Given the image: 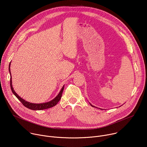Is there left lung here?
<instances>
[{
  "label": "left lung",
  "instance_id": "obj_1",
  "mask_svg": "<svg viewBox=\"0 0 147 147\" xmlns=\"http://www.w3.org/2000/svg\"><path fill=\"white\" fill-rule=\"evenodd\" d=\"M91 105V106H92V107H94V106H92V105Z\"/></svg>",
  "mask_w": 147,
  "mask_h": 147
}]
</instances>
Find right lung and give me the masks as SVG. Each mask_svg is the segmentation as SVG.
I'll return each instance as SVG.
<instances>
[{
  "label": "right lung",
  "instance_id": "obj_1",
  "mask_svg": "<svg viewBox=\"0 0 147 147\" xmlns=\"http://www.w3.org/2000/svg\"><path fill=\"white\" fill-rule=\"evenodd\" d=\"M10 63H10L9 64V72H10V74L11 75V73H10ZM11 77V76H10ZM10 88H11V91L14 94V95L18 98V99L22 103V104H23V105L30 109H31V110H34V111H39V110H43V109H48V108H52V107H53L54 106H55L59 102V101L60 100L61 98V95H62V93H63V91L64 90V87L65 86L62 87L61 91H60V92L59 93V94L52 100L48 102H46V103H30V102H28L25 100H24L23 99H22L21 97H20L16 93V92L14 91L13 90V88L12 87V82H11V77H10Z\"/></svg>",
  "mask_w": 147,
  "mask_h": 147
}]
</instances>
